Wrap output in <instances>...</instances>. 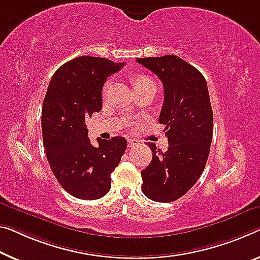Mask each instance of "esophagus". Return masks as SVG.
<instances>
[{"label": "esophagus", "instance_id": "1", "mask_svg": "<svg viewBox=\"0 0 260 260\" xmlns=\"http://www.w3.org/2000/svg\"><path fill=\"white\" fill-rule=\"evenodd\" d=\"M127 142H129V147L139 145V141H137V139H127Z\"/></svg>", "mask_w": 260, "mask_h": 260}]
</instances>
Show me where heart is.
<instances>
[{"instance_id": "heart-1", "label": "heart", "mask_w": 260, "mask_h": 260, "mask_svg": "<svg viewBox=\"0 0 260 260\" xmlns=\"http://www.w3.org/2000/svg\"><path fill=\"white\" fill-rule=\"evenodd\" d=\"M151 82H153L152 80H151L150 78L145 77V75H137V77L134 78L135 89L139 88V87H142V86H145V85H147V83H151ZM107 86H108V83L105 86V88H103V91H106Z\"/></svg>"}]
</instances>
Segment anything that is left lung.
Instances as JSON below:
<instances>
[{"instance_id":"left-lung-1","label":"left lung","mask_w":260,"mask_h":260,"mask_svg":"<svg viewBox=\"0 0 260 260\" xmlns=\"http://www.w3.org/2000/svg\"><path fill=\"white\" fill-rule=\"evenodd\" d=\"M137 62L160 79L164 105L159 123L165 125L169 149L147 143L152 160L142 171V190L157 202L185 195L205 170L213 138V110L206 79L177 55L138 58Z\"/></svg>"}]
</instances>
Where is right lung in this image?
<instances>
[{
  "instance_id": "1",
  "label": "right lung",
  "mask_w": 260,
  "mask_h": 260,
  "mask_svg": "<svg viewBox=\"0 0 260 260\" xmlns=\"http://www.w3.org/2000/svg\"><path fill=\"white\" fill-rule=\"evenodd\" d=\"M124 62L82 55L52 77L42 110L43 142L58 182L74 198L96 200L109 191L110 174L126 149L124 137L90 144L86 119L102 109V87Z\"/></svg>"
}]
</instances>
